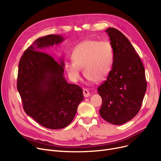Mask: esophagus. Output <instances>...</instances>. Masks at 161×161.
Wrapping results in <instances>:
<instances>
[{
	"label": "esophagus",
	"mask_w": 161,
	"mask_h": 161,
	"mask_svg": "<svg viewBox=\"0 0 161 161\" xmlns=\"http://www.w3.org/2000/svg\"><path fill=\"white\" fill-rule=\"evenodd\" d=\"M83 95L85 97H89L90 96V92L89 91L88 89H84L83 91Z\"/></svg>",
	"instance_id": "1"
}]
</instances>
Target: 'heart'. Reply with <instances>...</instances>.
Instances as JSON below:
<instances>
[{
	"instance_id": "obj_1",
	"label": "heart",
	"mask_w": 161,
	"mask_h": 161,
	"mask_svg": "<svg viewBox=\"0 0 161 161\" xmlns=\"http://www.w3.org/2000/svg\"><path fill=\"white\" fill-rule=\"evenodd\" d=\"M73 61L66 63V69L74 81L81 78L83 69L86 77L95 82L106 79L111 72L114 63V51L107 41L87 40L78 44L72 52Z\"/></svg>"
}]
</instances>
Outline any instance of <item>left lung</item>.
<instances>
[{"label": "left lung", "instance_id": "left-lung-1", "mask_svg": "<svg viewBox=\"0 0 161 161\" xmlns=\"http://www.w3.org/2000/svg\"><path fill=\"white\" fill-rule=\"evenodd\" d=\"M114 51L111 72L97 91L103 99L100 115L107 122L123 125L139 112L147 82L145 69L129 39L114 28L106 30Z\"/></svg>", "mask_w": 161, "mask_h": 161}]
</instances>
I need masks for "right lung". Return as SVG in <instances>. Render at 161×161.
<instances>
[{
	"instance_id": "obj_1",
	"label": "right lung",
	"mask_w": 161,
	"mask_h": 161,
	"mask_svg": "<svg viewBox=\"0 0 161 161\" xmlns=\"http://www.w3.org/2000/svg\"><path fill=\"white\" fill-rule=\"evenodd\" d=\"M64 40L61 35H55L38 38L23 53L19 63L17 88L24 111L50 129L69 125L83 100L82 89L64 78L63 59L58 63L49 54L39 52Z\"/></svg>"
}]
</instances>
